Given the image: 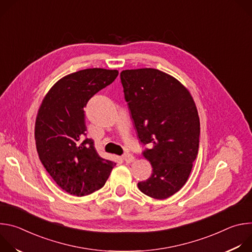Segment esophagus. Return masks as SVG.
I'll list each match as a JSON object with an SVG mask.
<instances>
[{
    "instance_id": "obj_1",
    "label": "esophagus",
    "mask_w": 252,
    "mask_h": 252,
    "mask_svg": "<svg viewBox=\"0 0 252 252\" xmlns=\"http://www.w3.org/2000/svg\"><path fill=\"white\" fill-rule=\"evenodd\" d=\"M123 159H124L126 163H130V162H132V161L134 160V158H133L132 155H130V154H125V155L123 156Z\"/></svg>"
}]
</instances>
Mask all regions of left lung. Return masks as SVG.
Here are the masks:
<instances>
[{
	"mask_svg": "<svg viewBox=\"0 0 252 252\" xmlns=\"http://www.w3.org/2000/svg\"><path fill=\"white\" fill-rule=\"evenodd\" d=\"M121 80L136 135L149 145L142 155L153 166L137 187L150 197L165 199L186 185L197 157L196 105L181 82L159 69H126Z\"/></svg>",
	"mask_w": 252,
	"mask_h": 252,
	"instance_id": "1",
	"label": "left lung"
}]
</instances>
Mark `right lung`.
Here are the masks:
<instances>
[{"label": "right lung", "mask_w": 252, "mask_h": 252, "mask_svg": "<svg viewBox=\"0 0 252 252\" xmlns=\"http://www.w3.org/2000/svg\"><path fill=\"white\" fill-rule=\"evenodd\" d=\"M117 69L86 68L64 76L47 93L34 125L39 158L56 184L77 196L101 189L116 163L100 158L94 140L86 137L84 107L111 85Z\"/></svg>", "instance_id": "1"}]
</instances>
